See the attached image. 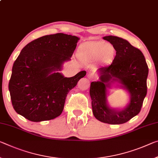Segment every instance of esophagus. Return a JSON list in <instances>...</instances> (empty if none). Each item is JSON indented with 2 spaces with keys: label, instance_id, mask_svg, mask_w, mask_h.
Segmentation results:
<instances>
[{
  "label": "esophagus",
  "instance_id": "34e87169",
  "mask_svg": "<svg viewBox=\"0 0 158 158\" xmlns=\"http://www.w3.org/2000/svg\"><path fill=\"white\" fill-rule=\"evenodd\" d=\"M88 78H89V79H94V74H89V75H88Z\"/></svg>",
  "mask_w": 158,
  "mask_h": 158
}]
</instances>
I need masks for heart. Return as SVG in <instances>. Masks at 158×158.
Here are the masks:
<instances>
[{"mask_svg": "<svg viewBox=\"0 0 158 158\" xmlns=\"http://www.w3.org/2000/svg\"><path fill=\"white\" fill-rule=\"evenodd\" d=\"M114 49L112 46L103 41L90 42L79 46L77 52L79 58L82 60H95L99 57L102 62H107L113 57Z\"/></svg>", "mask_w": 158, "mask_h": 158, "instance_id": "heart-1", "label": "heart"}]
</instances>
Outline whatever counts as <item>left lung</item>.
<instances>
[{
	"mask_svg": "<svg viewBox=\"0 0 158 158\" xmlns=\"http://www.w3.org/2000/svg\"><path fill=\"white\" fill-rule=\"evenodd\" d=\"M103 39L113 46L116 56L111 64L98 69L99 81L91 83L93 113L104 123L124 124L141 111L147 94L148 67L142 52L127 40L114 36H105ZM115 82L130 94V103L121 111L110 109L106 103V89Z\"/></svg>",
	"mask_w": 158,
	"mask_h": 158,
	"instance_id": "left-lung-1",
	"label": "left lung"
}]
</instances>
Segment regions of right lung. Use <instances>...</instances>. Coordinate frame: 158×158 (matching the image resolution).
Here are the masks:
<instances>
[{"label":"right lung","instance_id":"right-lung-1","mask_svg":"<svg viewBox=\"0 0 158 158\" xmlns=\"http://www.w3.org/2000/svg\"><path fill=\"white\" fill-rule=\"evenodd\" d=\"M79 39L57 33L46 35L26 45L12 66L9 91L17 113L31 122L51 120L63 110L67 95L86 74L72 77L60 72L73 55Z\"/></svg>","mask_w":158,"mask_h":158}]
</instances>
